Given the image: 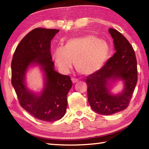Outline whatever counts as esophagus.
Segmentation results:
<instances>
[{
	"instance_id": "esophagus-1",
	"label": "esophagus",
	"mask_w": 149,
	"mask_h": 149,
	"mask_svg": "<svg viewBox=\"0 0 149 149\" xmlns=\"http://www.w3.org/2000/svg\"><path fill=\"white\" fill-rule=\"evenodd\" d=\"M72 81L73 84H75V83L78 81V79H76V78H72Z\"/></svg>"
}]
</instances>
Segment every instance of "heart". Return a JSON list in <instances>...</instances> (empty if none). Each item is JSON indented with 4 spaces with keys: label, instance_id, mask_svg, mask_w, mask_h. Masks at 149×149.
I'll use <instances>...</instances> for the list:
<instances>
[{
    "label": "heart",
    "instance_id": "heart-1",
    "mask_svg": "<svg viewBox=\"0 0 149 149\" xmlns=\"http://www.w3.org/2000/svg\"><path fill=\"white\" fill-rule=\"evenodd\" d=\"M110 49L107 42L92 35L74 37L58 47L52 53V58L58 68L68 74L75 61V67L80 74L91 75L99 71L105 64Z\"/></svg>",
    "mask_w": 149,
    "mask_h": 149
}]
</instances>
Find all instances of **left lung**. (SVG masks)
Returning <instances> with one entry per match:
<instances>
[{
    "label": "left lung",
    "mask_w": 149,
    "mask_h": 149,
    "mask_svg": "<svg viewBox=\"0 0 149 149\" xmlns=\"http://www.w3.org/2000/svg\"><path fill=\"white\" fill-rule=\"evenodd\" d=\"M113 39L115 54L99 71L86 77L88 101L92 109L101 115H111L125 110L137 82V60L132 45L114 29H108ZM122 80L124 88L117 94L110 90Z\"/></svg>",
    "instance_id": "obj_1"
}]
</instances>
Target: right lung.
Returning a JSON list of instances; mask_svg holds the SVG:
<instances>
[{
	"mask_svg": "<svg viewBox=\"0 0 149 149\" xmlns=\"http://www.w3.org/2000/svg\"><path fill=\"white\" fill-rule=\"evenodd\" d=\"M58 29L35 28L25 36L12 58V85L22 107L33 116L44 122H54L64 116L68 105L67 95L72 87L68 75L54 70L50 54V42ZM39 66L44 84L39 93L26 86V74L30 67Z\"/></svg>",
	"mask_w": 149,
	"mask_h": 149,
	"instance_id": "obj_1",
	"label": "right lung"
}]
</instances>
